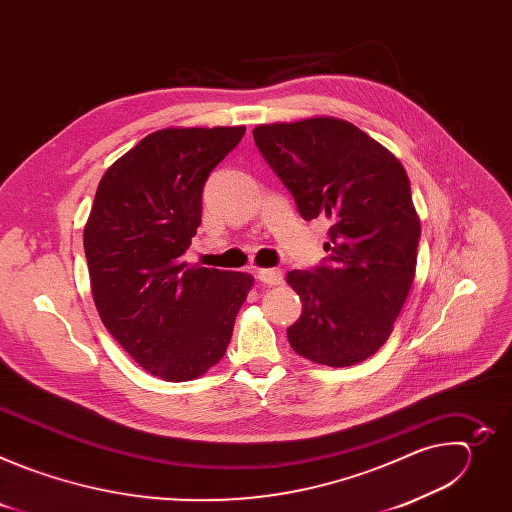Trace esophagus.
Instances as JSON below:
<instances>
[{"instance_id":"obj_1","label":"esophagus","mask_w":512,"mask_h":512,"mask_svg":"<svg viewBox=\"0 0 512 512\" xmlns=\"http://www.w3.org/2000/svg\"><path fill=\"white\" fill-rule=\"evenodd\" d=\"M257 279L267 285H279L283 281V271L279 269H257Z\"/></svg>"}]
</instances>
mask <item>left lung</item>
I'll use <instances>...</instances> for the list:
<instances>
[{"instance_id": "8db88e82", "label": "left lung", "mask_w": 512, "mask_h": 512, "mask_svg": "<svg viewBox=\"0 0 512 512\" xmlns=\"http://www.w3.org/2000/svg\"><path fill=\"white\" fill-rule=\"evenodd\" d=\"M253 139L304 221L330 223L328 257L287 273L304 302L287 328L291 348L326 367L367 360L391 336L415 275L421 227L405 168L334 117L259 125Z\"/></svg>"}]
</instances>
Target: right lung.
I'll use <instances>...</instances> for the list:
<instances>
[{
  "label": "right lung",
  "instance_id": "1",
  "mask_svg": "<svg viewBox=\"0 0 512 512\" xmlns=\"http://www.w3.org/2000/svg\"><path fill=\"white\" fill-rule=\"evenodd\" d=\"M245 127L162 129L101 178L85 227L93 300L115 340L154 377L180 383L221 360L253 277L188 267L210 172Z\"/></svg>",
  "mask_w": 512,
  "mask_h": 512
}]
</instances>
